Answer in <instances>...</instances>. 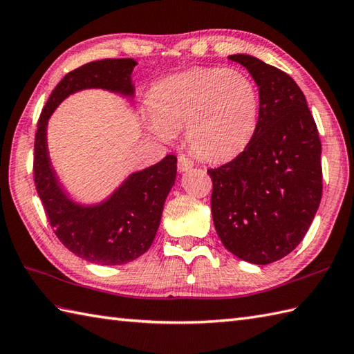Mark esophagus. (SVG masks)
<instances>
[{
	"mask_svg": "<svg viewBox=\"0 0 354 354\" xmlns=\"http://www.w3.org/2000/svg\"><path fill=\"white\" fill-rule=\"evenodd\" d=\"M177 167H178L180 172H183V171L191 169L194 167V162L189 159V157H186L185 154H180L177 159Z\"/></svg>",
	"mask_w": 354,
	"mask_h": 354,
	"instance_id": "esophagus-1",
	"label": "esophagus"
}]
</instances>
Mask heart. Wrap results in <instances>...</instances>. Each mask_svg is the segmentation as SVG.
Segmentation results:
<instances>
[{"label":"heart","mask_w":354,"mask_h":354,"mask_svg":"<svg viewBox=\"0 0 354 354\" xmlns=\"http://www.w3.org/2000/svg\"><path fill=\"white\" fill-rule=\"evenodd\" d=\"M154 135L186 129L191 150L219 162L241 153L254 135L259 91L238 69L194 68L157 83L148 98Z\"/></svg>","instance_id":"b5f03b06"}]
</instances>
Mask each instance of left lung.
<instances>
[{
	"instance_id": "1",
	"label": "left lung",
	"mask_w": 354,
	"mask_h": 354,
	"mask_svg": "<svg viewBox=\"0 0 354 354\" xmlns=\"http://www.w3.org/2000/svg\"><path fill=\"white\" fill-rule=\"evenodd\" d=\"M229 59L259 86V118L243 151L207 169L212 218L230 253L268 265L289 254L315 218L323 195L321 140L304 93L286 73L248 54Z\"/></svg>"
}]
</instances>
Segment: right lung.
I'll use <instances>...</instances> for the list:
<instances>
[{
    "instance_id": "1",
    "label": "right lung",
    "mask_w": 354,
    "mask_h": 354,
    "mask_svg": "<svg viewBox=\"0 0 354 354\" xmlns=\"http://www.w3.org/2000/svg\"><path fill=\"white\" fill-rule=\"evenodd\" d=\"M133 59H104L71 71L54 88L37 121L35 138V185L46 218L64 245L78 257L98 265L135 261L151 247L165 200L176 182L177 157L133 172L109 197L92 206L71 200L51 167L46 125L56 107L71 93L106 89L133 98Z\"/></svg>"
}]
</instances>
